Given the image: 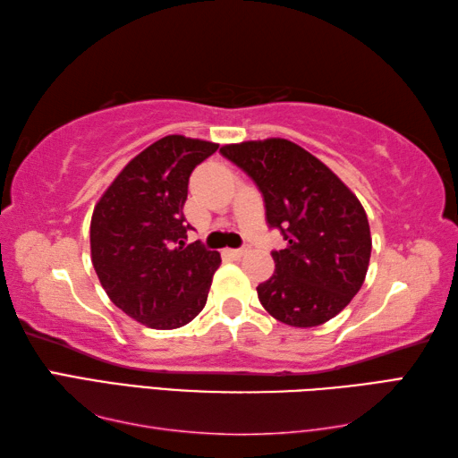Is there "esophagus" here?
Wrapping results in <instances>:
<instances>
[{
  "label": "esophagus",
  "instance_id": "obj_1",
  "mask_svg": "<svg viewBox=\"0 0 458 458\" xmlns=\"http://www.w3.org/2000/svg\"><path fill=\"white\" fill-rule=\"evenodd\" d=\"M250 251V248L246 246V248H238V250H226V254L228 256H232V258H236V259H240V258H244L246 254Z\"/></svg>",
  "mask_w": 458,
  "mask_h": 458
}]
</instances>
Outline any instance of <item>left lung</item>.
Wrapping results in <instances>:
<instances>
[{"label":"left lung","instance_id":"8db88e82","mask_svg":"<svg viewBox=\"0 0 458 458\" xmlns=\"http://www.w3.org/2000/svg\"><path fill=\"white\" fill-rule=\"evenodd\" d=\"M264 194L266 220L287 240L258 285L267 313L297 328L327 323L364 284L372 236L356 194L323 161L281 138L220 148Z\"/></svg>","mask_w":458,"mask_h":458}]
</instances>
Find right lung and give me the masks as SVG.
Masks as SVG:
<instances>
[{"label": "right lung", "mask_w": 458, "mask_h": 458, "mask_svg": "<svg viewBox=\"0 0 458 458\" xmlns=\"http://www.w3.org/2000/svg\"><path fill=\"white\" fill-rule=\"evenodd\" d=\"M218 143L167 135L125 165L94 207L92 266L112 303L138 323L169 330L207 305L220 254L184 244L182 207L192 169Z\"/></svg>", "instance_id": "add662e5"}]
</instances>
